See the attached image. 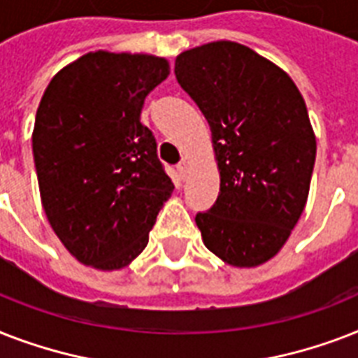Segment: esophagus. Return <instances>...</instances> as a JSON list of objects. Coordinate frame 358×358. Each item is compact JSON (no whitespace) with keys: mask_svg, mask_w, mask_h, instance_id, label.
<instances>
[{"mask_svg":"<svg viewBox=\"0 0 358 358\" xmlns=\"http://www.w3.org/2000/svg\"><path fill=\"white\" fill-rule=\"evenodd\" d=\"M178 174H180V178H185V176H187V173H189V165H187V162H180L178 163Z\"/></svg>","mask_w":358,"mask_h":358,"instance_id":"obj_1","label":"esophagus"}]
</instances>
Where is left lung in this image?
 Returning <instances> with one entry per match:
<instances>
[{"instance_id":"1","label":"left lung","mask_w":358,"mask_h":358,"mask_svg":"<svg viewBox=\"0 0 358 358\" xmlns=\"http://www.w3.org/2000/svg\"><path fill=\"white\" fill-rule=\"evenodd\" d=\"M174 74L210 124L221 178L215 204L195 217L202 241L224 264L262 266L308 199L316 135L305 100L280 66L238 42L185 50Z\"/></svg>"}]
</instances>
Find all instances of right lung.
I'll return each instance as SVG.
<instances>
[{
    "label": "right lung",
    "instance_id": "obj_1",
    "mask_svg": "<svg viewBox=\"0 0 358 358\" xmlns=\"http://www.w3.org/2000/svg\"><path fill=\"white\" fill-rule=\"evenodd\" d=\"M169 76L148 53L89 52L53 76L36 109L33 156L48 223L100 271L143 252L174 185L141 111Z\"/></svg>",
    "mask_w": 358,
    "mask_h": 358
}]
</instances>
